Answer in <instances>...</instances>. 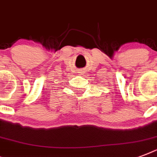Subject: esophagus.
<instances>
[{
  "mask_svg": "<svg viewBox=\"0 0 157 157\" xmlns=\"http://www.w3.org/2000/svg\"><path fill=\"white\" fill-rule=\"evenodd\" d=\"M80 73H82V72H81V71H80Z\"/></svg>",
  "mask_w": 157,
  "mask_h": 157,
  "instance_id": "obj_1",
  "label": "esophagus"
}]
</instances>
